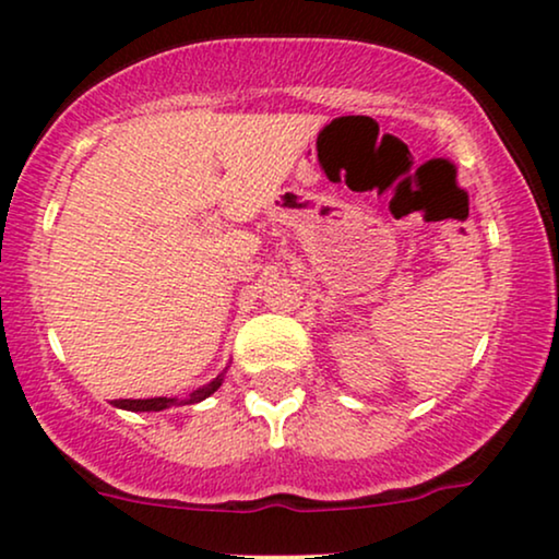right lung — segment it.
Listing matches in <instances>:
<instances>
[{"label": "right lung", "mask_w": 559, "mask_h": 559, "mask_svg": "<svg viewBox=\"0 0 559 559\" xmlns=\"http://www.w3.org/2000/svg\"><path fill=\"white\" fill-rule=\"evenodd\" d=\"M222 385V376L214 378L210 385H204V389L193 391L189 399L178 401V399H166V396H158V399H115L111 404L117 408H124V412H163V408H170L176 404H199V401H204L206 396H212L214 391H217Z\"/></svg>", "instance_id": "add662e5"}]
</instances>
